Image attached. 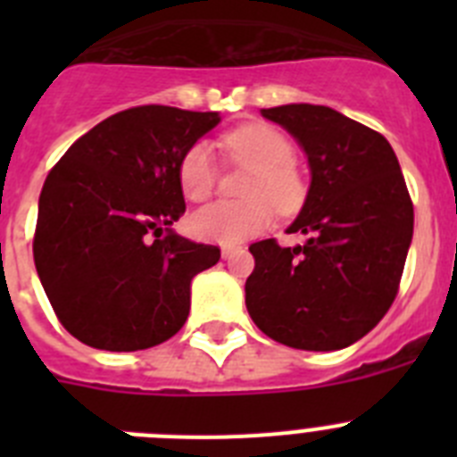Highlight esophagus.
<instances>
[{
    "mask_svg": "<svg viewBox=\"0 0 457 457\" xmlns=\"http://www.w3.org/2000/svg\"><path fill=\"white\" fill-rule=\"evenodd\" d=\"M237 249H240V247H236V245H224V247H221V256H224V258L233 256V253H236Z\"/></svg>",
    "mask_w": 457,
    "mask_h": 457,
    "instance_id": "1",
    "label": "esophagus"
}]
</instances>
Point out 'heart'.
<instances>
[{
  "mask_svg": "<svg viewBox=\"0 0 457 457\" xmlns=\"http://www.w3.org/2000/svg\"><path fill=\"white\" fill-rule=\"evenodd\" d=\"M221 146L237 162L252 167L242 194L247 201H217L192 215V233L201 240L233 245L265 231L278 212H293L306 194L304 179L295 167V146L284 132L268 123H247L221 137ZM217 169L205 144H194L179 162V185L189 201L212 196Z\"/></svg>",
  "mask_w": 457,
  "mask_h": 457,
  "instance_id": "heart-1",
  "label": "heart"
}]
</instances>
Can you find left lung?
I'll return each mask as SVG.
<instances>
[{
  "label": "left lung",
  "mask_w": 457,
  "mask_h": 457,
  "mask_svg": "<svg viewBox=\"0 0 457 457\" xmlns=\"http://www.w3.org/2000/svg\"><path fill=\"white\" fill-rule=\"evenodd\" d=\"M309 157L311 187L281 247L253 242L245 293L252 320L274 341L329 353L373 329L401 288L414 233V205L389 141L322 104L263 109Z\"/></svg>",
  "instance_id": "obj_1"
}]
</instances>
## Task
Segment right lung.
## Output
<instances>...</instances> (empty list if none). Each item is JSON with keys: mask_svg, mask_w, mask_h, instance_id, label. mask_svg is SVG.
<instances>
[{"mask_svg": "<svg viewBox=\"0 0 457 457\" xmlns=\"http://www.w3.org/2000/svg\"><path fill=\"white\" fill-rule=\"evenodd\" d=\"M217 123V112L130 107L79 137L47 173L34 263L78 341L135 353L185 325L189 284L221 252L169 228L185 212L179 162Z\"/></svg>", "mask_w": 457, "mask_h": 457, "instance_id": "add662e5", "label": "right lung"}]
</instances>
